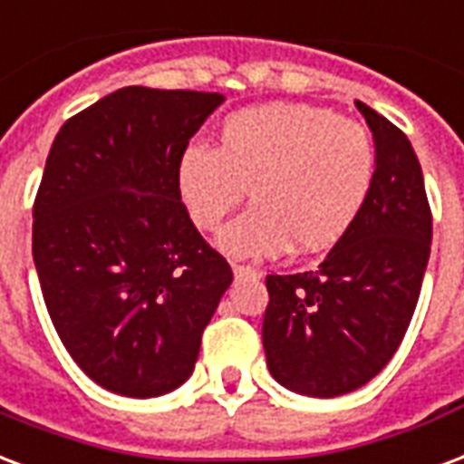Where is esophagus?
<instances>
[{
	"mask_svg": "<svg viewBox=\"0 0 464 464\" xmlns=\"http://www.w3.org/2000/svg\"><path fill=\"white\" fill-rule=\"evenodd\" d=\"M233 276H236V280H243V277H260V276H263V273H260L258 267L233 266Z\"/></svg>",
	"mask_w": 464,
	"mask_h": 464,
	"instance_id": "1",
	"label": "esophagus"
}]
</instances>
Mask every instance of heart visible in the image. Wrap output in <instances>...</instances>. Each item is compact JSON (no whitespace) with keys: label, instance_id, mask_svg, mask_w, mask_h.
Returning <instances> with one entry per match:
<instances>
[{"label":"heart","instance_id":"heart-1","mask_svg":"<svg viewBox=\"0 0 464 464\" xmlns=\"http://www.w3.org/2000/svg\"><path fill=\"white\" fill-rule=\"evenodd\" d=\"M376 145L366 127L297 102H267L223 120L216 150L188 145L177 191L201 231H218L248 188L253 208L218 236L233 258L317 253L342 241L376 181Z\"/></svg>","mask_w":464,"mask_h":464}]
</instances>
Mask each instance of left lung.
<instances>
[{"label":"left lung","mask_w":464,"mask_h":464,"mask_svg":"<svg viewBox=\"0 0 464 464\" xmlns=\"http://www.w3.org/2000/svg\"><path fill=\"white\" fill-rule=\"evenodd\" d=\"M376 145V181L362 216L314 270L267 276L263 349L285 389L334 398L391 362L413 317L430 258L433 218L408 137L356 101Z\"/></svg>","instance_id":"1"}]
</instances>
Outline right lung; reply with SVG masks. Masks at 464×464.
Segmentation results:
<instances>
[{
	"mask_svg": "<svg viewBox=\"0 0 464 464\" xmlns=\"http://www.w3.org/2000/svg\"><path fill=\"white\" fill-rule=\"evenodd\" d=\"M221 92L127 85L58 130L34 204V266L58 337L98 386L179 389L233 280L177 191Z\"/></svg>",
	"mask_w": 464,
	"mask_h": 464,
	"instance_id": "add662e5",
	"label": "right lung"
}]
</instances>
